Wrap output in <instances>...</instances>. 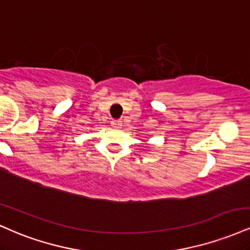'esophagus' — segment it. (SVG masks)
<instances>
[{
    "label": "esophagus",
    "instance_id": "34e87169",
    "mask_svg": "<svg viewBox=\"0 0 250 250\" xmlns=\"http://www.w3.org/2000/svg\"><path fill=\"white\" fill-rule=\"evenodd\" d=\"M110 125H112L113 128H121L122 122L120 121V120H113V121L110 122Z\"/></svg>",
    "mask_w": 250,
    "mask_h": 250
}]
</instances>
